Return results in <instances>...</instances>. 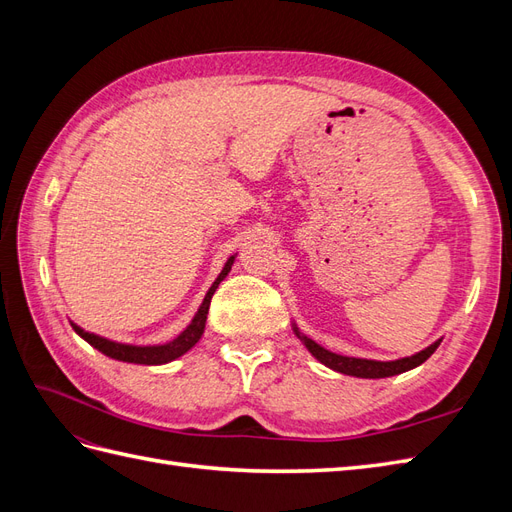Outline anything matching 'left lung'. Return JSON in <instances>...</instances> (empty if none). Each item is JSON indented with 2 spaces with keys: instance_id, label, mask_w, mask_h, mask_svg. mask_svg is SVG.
Instances as JSON below:
<instances>
[{
  "instance_id": "1",
  "label": "left lung",
  "mask_w": 512,
  "mask_h": 512,
  "mask_svg": "<svg viewBox=\"0 0 512 512\" xmlns=\"http://www.w3.org/2000/svg\"><path fill=\"white\" fill-rule=\"evenodd\" d=\"M294 333L305 344V348L312 352L316 359L331 367L333 371H339V374H346V376H354V378H389V376H397V374H404L408 369H414L421 363H425L429 356L436 352V348L440 346L442 339L438 342H433L431 346H427L425 350L416 352L412 356H406V359H397V361H371V359H356V356H344V354H335L327 348H322L320 344H316L314 339L305 337L299 329L297 324H294Z\"/></svg>"
}]
</instances>
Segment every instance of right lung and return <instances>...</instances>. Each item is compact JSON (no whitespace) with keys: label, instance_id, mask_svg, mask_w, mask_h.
<instances>
[{"label":"right lung","instance_id":"1","mask_svg":"<svg viewBox=\"0 0 512 512\" xmlns=\"http://www.w3.org/2000/svg\"><path fill=\"white\" fill-rule=\"evenodd\" d=\"M232 262H235V256H230L226 260V265L222 269V273L218 275L209 288V292L205 294L203 303H200L196 316L192 318V322L185 327L175 339H170L166 344H158V346H132V344H119V342H111V339L100 337L96 333H89L81 327H76L72 322V329L79 333L87 344L94 346L96 350H100L102 354L111 356L115 361H123V363H136V365H164L179 359L185 352H188L200 337L205 333V322H207V314H209V305H211V297L215 288L220 286V282L228 275V271L232 269Z\"/></svg>","mask_w":512,"mask_h":512}]
</instances>
